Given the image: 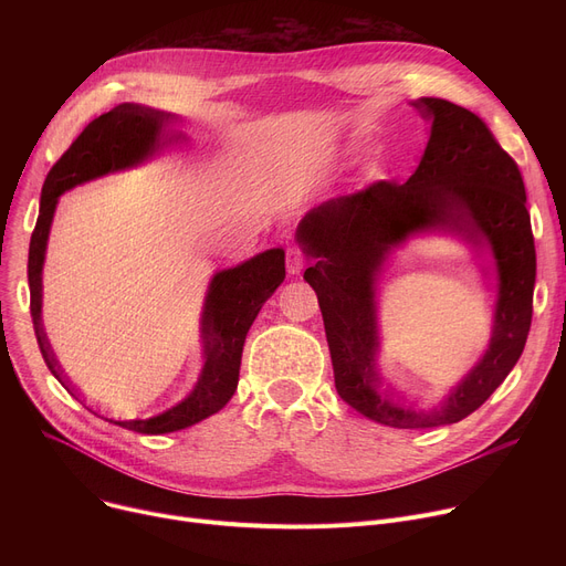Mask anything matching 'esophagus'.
<instances>
[{
	"label": "esophagus",
	"instance_id": "1",
	"mask_svg": "<svg viewBox=\"0 0 566 566\" xmlns=\"http://www.w3.org/2000/svg\"><path fill=\"white\" fill-rule=\"evenodd\" d=\"M303 265H305V256H303L301 248H289L286 250V268H289V273L291 275H298L303 271Z\"/></svg>",
	"mask_w": 566,
	"mask_h": 566
}]
</instances>
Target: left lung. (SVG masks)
I'll use <instances>...</instances> for the list:
<instances>
[{
    "label": "left lung",
    "instance_id": "left-lung-1",
    "mask_svg": "<svg viewBox=\"0 0 566 566\" xmlns=\"http://www.w3.org/2000/svg\"><path fill=\"white\" fill-rule=\"evenodd\" d=\"M412 107L431 124V135L408 181H378L323 201L301 220L295 238L314 259L305 280L318 295L339 397L378 424L433 429L478 410L518 363L532 321L537 254L518 165L482 118L442 98H418ZM433 228L492 250L499 301L483 360L440 405L418 407L377 374L375 280L392 247Z\"/></svg>",
    "mask_w": 566,
    "mask_h": 566
}]
</instances>
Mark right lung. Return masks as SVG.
<instances>
[{
  "label": "right lung",
  "instance_id": "add662e5",
  "mask_svg": "<svg viewBox=\"0 0 566 566\" xmlns=\"http://www.w3.org/2000/svg\"><path fill=\"white\" fill-rule=\"evenodd\" d=\"M174 114L160 112L146 105L122 103L114 109L101 114L88 124L77 139L69 146V151L54 163L50 169L43 192L36 229L29 243V310H32L34 333L43 360L54 378L64 385L54 353L43 331V261L50 224L54 218V208L59 197L66 190L94 181L112 171H122L135 167L148 158H154L160 148L186 142L184 133H167V126L174 122ZM284 250H265L243 263L213 275L208 284V293L201 310V344H203V367L197 378L192 392L167 408L154 418L118 420L114 424L128 431L160 436L181 431L192 427L213 412L227 406L238 385V371H241V355L250 325L254 323L261 305L271 298L275 289L284 282ZM71 392V390H69ZM73 395V392H71ZM112 422V420H109Z\"/></svg>",
  "mask_w": 566,
  "mask_h": 566
}]
</instances>
